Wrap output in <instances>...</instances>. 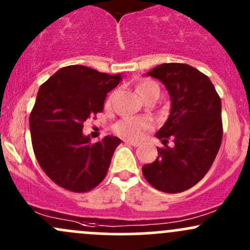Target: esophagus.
<instances>
[{"label": "esophagus", "instance_id": "1", "mask_svg": "<svg viewBox=\"0 0 250 250\" xmlns=\"http://www.w3.org/2000/svg\"><path fill=\"white\" fill-rule=\"evenodd\" d=\"M125 144H128V145H132V146H134V147H138V146H140V144H139L138 141L129 140V139H125Z\"/></svg>", "mask_w": 250, "mask_h": 250}]
</instances>
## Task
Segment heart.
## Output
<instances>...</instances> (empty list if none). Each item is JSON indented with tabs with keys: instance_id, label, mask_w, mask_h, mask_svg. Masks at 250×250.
I'll list each match as a JSON object with an SVG mask.
<instances>
[{
	"instance_id": "b5f03b06",
	"label": "heart",
	"mask_w": 250,
	"mask_h": 250,
	"mask_svg": "<svg viewBox=\"0 0 250 250\" xmlns=\"http://www.w3.org/2000/svg\"><path fill=\"white\" fill-rule=\"evenodd\" d=\"M156 90L159 91L158 85L151 80H143L136 85V91L143 98H145L147 94ZM149 125H151L149 121L146 120V118L125 117L115 125V130H116L117 134L125 136V138L138 139L143 135V133L145 132L147 128H149Z\"/></svg>"
}]
</instances>
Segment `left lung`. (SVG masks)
Returning a JSON list of instances; mask_svg holds the SVG:
<instances>
[{"label":"left lung","instance_id":"obj_1","mask_svg":"<svg viewBox=\"0 0 250 250\" xmlns=\"http://www.w3.org/2000/svg\"><path fill=\"white\" fill-rule=\"evenodd\" d=\"M146 77L158 79L169 93L171 107L156 136L164 144L158 157L143 167L147 182L164 193L194 187L213 164L222 144V102L213 83L196 68L163 63ZM172 137L174 146L166 145Z\"/></svg>","mask_w":250,"mask_h":250}]
</instances>
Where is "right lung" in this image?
Here are the masks:
<instances>
[{"instance_id": "obj_1", "label": "right lung", "mask_w": 250, "mask_h": 250, "mask_svg": "<svg viewBox=\"0 0 250 250\" xmlns=\"http://www.w3.org/2000/svg\"><path fill=\"white\" fill-rule=\"evenodd\" d=\"M121 81L122 74L68 65L39 87L30 116L33 151L43 171L60 187L83 193L106 176L121 140L106 135L91 144L83 125L103 111L106 94Z\"/></svg>"}]
</instances>
